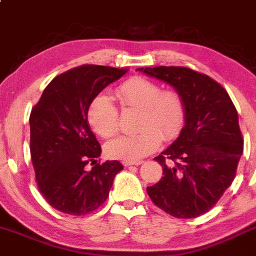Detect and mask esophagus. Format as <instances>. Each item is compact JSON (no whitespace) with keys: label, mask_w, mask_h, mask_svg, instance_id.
<instances>
[{"label":"esophagus","mask_w":256,"mask_h":256,"mask_svg":"<svg viewBox=\"0 0 256 256\" xmlns=\"http://www.w3.org/2000/svg\"><path fill=\"white\" fill-rule=\"evenodd\" d=\"M143 164V160H136V162H123L124 166H130V165H140Z\"/></svg>","instance_id":"obj_1"}]
</instances>
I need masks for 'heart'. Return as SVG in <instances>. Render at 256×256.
I'll return each mask as SVG.
<instances>
[{
    "label": "heart",
    "mask_w": 256,
    "mask_h": 256,
    "mask_svg": "<svg viewBox=\"0 0 256 256\" xmlns=\"http://www.w3.org/2000/svg\"><path fill=\"white\" fill-rule=\"evenodd\" d=\"M122 108H139L136 133L120 136L106 144L110 158L136 162L155 152L162 139L172 140L182 130L186 104L182 94L172 88L162 90L150 78L132 76L114 90ZM88 124L102 138H110L120 129V112L107 94H96L86 110Z\"/></svg>",
    "instance_id": "heart-1"
}]
</instances>
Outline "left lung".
<instances>
[{
	"mask_svg": "<svg viewBox=\"0 0 256 256\" xmlns=\"http://www.w3.org/2000/svg\"><path fill=\"white\" fill-rule=\"evenodd\" d=\"M170 84L186 104L180 136L154 160L162 178L146 192L155 206L176 218L208 212L236 178L243 154L238 113L228 92L212 78L185 66L139 68Z\"/></svg>",
	"mask_w": 256,
	"mask_h": 256,
	"instance_id": "left-lung-1",
	"label": "left lung"
}]
</instances>
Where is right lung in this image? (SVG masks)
<instances>
[{
  "label": "right lung",
  "mask_w": 256,
  "mask_h": 256,
  "mask_svg": "<svg viewBox=\"0 0 256 256\" xmlns=\"http://www.w3.org/2000/svg\"><path fill=\"white\" fill-rule=\"evenodd\" d=\"M126 69L85 64L60 74L32 108L30 158L36 185L52 207L85 216L104 204L113 178L123 168L117 160L97 162L101 146L88 124V104ZM91 161L95 166L86 170Z\"/></svg>",
  "instance_id": "1"
}]
</instances>
